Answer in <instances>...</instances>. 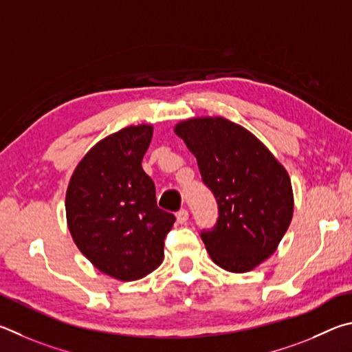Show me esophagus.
I'll list each match as a JSON object with an SVG mask.
<instances>
[{
	"label": "esophagus",
	"mask_w": 352,
	"mask_h": 352,
	"mask_svg": "<svg viewBox=\"0 0 352 352\" xmlns=\"http://www.w3.org/2000/svg\"><path fill=\"white\" fill-rule=\"evenodd\" d=\"M176 219H177V223H179V224L187 223V219H188V212L186 210V208H181V210L176 213Z\"/></svg>",
	"instance_id": "obj_1"
}]
</instances>
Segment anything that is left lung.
<instances>
[{
    "mask_svg": "<svg viewBox=\"0 0 352 352\" xmlns=\"http://www.w3.org/2000/svg\"><path fill=\"white\" fill-rule=\"evenodd\" d=\"M175 133L198 160L218 219L201 238L214 264L249 272L274 254L294 213L291 179L254 134L223 117L177 123Z\"/></svg>",
    "mask_w": 352,
    "mask_h": 352,
    "instance_id": "8db88e82",
    "label": "left lung"
}]
</instances>
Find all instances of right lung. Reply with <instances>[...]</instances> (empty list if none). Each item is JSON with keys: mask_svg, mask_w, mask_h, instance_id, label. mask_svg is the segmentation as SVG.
<instances>
[{"mask_svg": "<svg viewBox=\"0 0 352 352\" xmlns=\"http://www.w3.org/2000/svg\"><path fill=\"white\" fill-rule=\"evenodd\" d=\"M151 125L108 135L80 160L66 192L74 243L102 270L120 281L144 278L164 260V239L175 214L156 202V187L142 168Z\"/></svg>", "mask_w": 352, "mask_h": 352, "instance_id": "1", "label": "right lung"}]
</instances>
